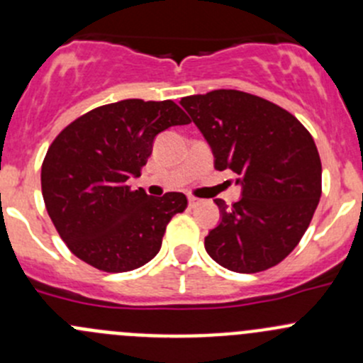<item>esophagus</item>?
Segmentation results:
<instances>
[{
	"label": "esophagus",
	"instance_id": "1",
	"mask_svg": "<svg viewBox=\"0 0 363 363\" xmlns=\"http://www.w3.org/2000/svg\"><path fill=\"white\" fill-rule=\"evenodd\" d=\"M200 202H202V200H200V199H196V196H193V195H188V203H189V207H196V205H199Z\"/></svg>",
	"mask_w": 363,
	"mask_h": 363
}]
</instances>
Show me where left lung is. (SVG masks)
<instances>
[{"mask_svg":"<svg viewBox=\"0 0 363 363\" xmlns=\"http://www.w3.org/2000/svg\"><path fill=\"white\" fill-rule=\"evenodd\" d=\"M214 155L237 175L240 200L216 199L221 221L205 237L216 263L255 274L283 262L306 233L321 196V161L300 121L279 105L235 89L181 100Z\"/></svg>","mask_w":363,"mask_h":363,"instance_id":"1","label":"left lung"}]
</instances>
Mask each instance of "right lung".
Listing matches in <instances>:
<instances>
[{"label": "right lung", "instance_id": "obj_1", "mask_svg": "<svg viewBox=\"0 0 363 363\" xmlns=\"http://www.w3.org/2000/svg\"><path fill=\"white\" fill-rule=\"evenodd\" d=\"M189 124L172 100H123L84 113L47 151L42 195L68 250L104 272H128L158 255L164 230L188 205L177 191L149 196L130 189L156 135Z\"/></svg>", "mask_w": 363, "mask_h": 363}]
</instances>
